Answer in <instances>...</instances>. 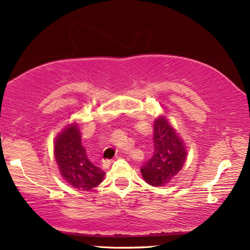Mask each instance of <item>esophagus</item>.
<instances>
[{"label": "esophagus", "mask_w": 250, "mask_h": 250, "mask_svg": "<svg viewBox=\"0 0 250 250\" xmlns=\"http://www.w3.org/2000/svg\"><path fill=\"white\" fill-rule=\"evenodd\" d=\"M112 163H114V160H109V159H105V160H104V166L105 167V168H108V167L110 166Z\"/></svg>", "instance_id": "esophagus-1"}]
</instances>
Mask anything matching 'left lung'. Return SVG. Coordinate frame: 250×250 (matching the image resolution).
Segmentation results:
<instances>
[{"label":"left lung","mask_w":250,"mask_h":250,"mask_svg":"<svg viewBox=\"0 0 250 250\" xmlns=\"http://www.w3.org/2000/svg\"><path fill=\"white\" fill-rule=\"evenodd\" d=\"M187 150L180 136L164 117L156 119L153 153L141 167L143 179L152 187H163L182 169Z\"/></svg>","instance_id":"obj_1"}]
</instances>
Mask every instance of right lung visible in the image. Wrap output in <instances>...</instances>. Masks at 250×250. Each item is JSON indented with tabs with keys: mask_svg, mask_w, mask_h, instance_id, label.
<instances>
[{
	"mask_svg": "<svg viewBox=\"0 0 250 250\" xmlns=\"http://www.w3.org/2000/svg\"><path fill=\"white\" fill-rule=\"evenodd\" d=\"M54 156L61 175L78 190L93 189L104 180L105 173L87 158L77 124L69 125L58 136Z\"/></svg>",
	"mask_w": 250,
	"mask_h": 250,
	"instance_id": "add662e5",
	"label": "right lung"
}]
</instances>
